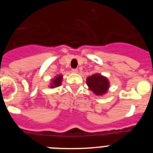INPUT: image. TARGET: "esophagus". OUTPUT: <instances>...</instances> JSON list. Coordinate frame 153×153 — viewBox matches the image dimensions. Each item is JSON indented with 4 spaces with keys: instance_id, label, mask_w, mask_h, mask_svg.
<instances>
[{
    "instance_id": "34e87169",
    "label": "esophagus",
    "mask_w": 153,
    "mask_h": 153,
    "mask_svg": "<svg viewBox=\"0 0 153 153\" xmlns=\"http://www.w3.org/2000/svg\"><path fill=\"white\" fill-rule=\"evenodd\" d=\"M72 72L73 73H78V70L77 69H72Z\"/></svg>"
}]
</instances>
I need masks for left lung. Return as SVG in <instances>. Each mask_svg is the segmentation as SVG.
<instances>
[{"instance_id": "1", "label": "left lung", "mask_w": 153, "mask_h": 153, "mask_svg": "<svg viewBox=\"0 0 153 153\" xmlns=\"http://www.w3.org/2000/svg\"><path fill=\"white\" fill-rule=\"evenodd\" d=\"M86 83L90 90L96 95H103L109 88V81L105 76L97 74L89 76L86 79Z\"/></svg>"}]
</instances>
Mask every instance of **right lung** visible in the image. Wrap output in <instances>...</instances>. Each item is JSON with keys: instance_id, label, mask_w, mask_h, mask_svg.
I'll return each mask as SVG.
<instances>
[{"instance_id": "add662e5", "label": "right lung", "mask_w": 153, "mask_h": 153, "mask_svg": "<svg viewBox=\"0 0 153 153\" xmlns=\"http://www.w3.org/2000/svg\"><path fill=\"white\" fill-rule=\"evenodd\" d=\"M61 80H62V76L59 75L52 79V84H51V88H54V87H57L61 84Z\"/></svg>"}]
</instances>
